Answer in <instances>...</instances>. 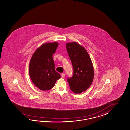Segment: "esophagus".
Returning a JSON list of instances; mask_svg holds the SVG:
<instances>
[{"label": "esophagus", "instance_id": "34e87169", "mask_svg": "<svg viewBox=\"0 0 130 130\" xmlns=\"http://www.w3.org/2000/svg\"><path fill=\"white\" fill-rule=\"evenodd\" d=\"M61 77H63V78H64V77H65V74L64 73H62L61 74Z\"/></svg>", "mask_w": 130, "mask_h": 130}]
</instances>
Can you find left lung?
<instances>
[{
    "instance_id": "1",
    "label": "left lung",
    "mask_w": 130,
    "mask_h": 130,
    "mask_svg": "<svg viewBox=\"0 0 130 130\" xmlns=\"http://www.w3.org/2000/svg\"><path fill=\"white\" fill-rule=\"evenodd\" d=\"M66 48L73 68L72 77L67 80L72 91L80 93L88 88L93 81V64L86 49L77 43H67Z\"/></svg>"
}]
</instances>
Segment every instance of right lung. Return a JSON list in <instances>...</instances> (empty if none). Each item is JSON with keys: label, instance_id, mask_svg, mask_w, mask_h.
I'll use <instances>...</instances> for the list:
<instances>
[{"label": "right lung", "instance_id": "add662e5", "mask_svg": "<svg viewBox=\"0 0 130 130\" xmlns=\"http://www.w3.org/2000/svg\"><path fill=\"white\" fill-rule=\"evenodd\" d=\"M56 42L44 44L33 53L29 64V74L34 85L42 91L49 90L61 76L55 69L52 57L57 49Z\"/></svg>", "mask_w": 130, "mask_h": 130}]
</instances>
